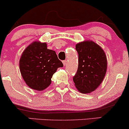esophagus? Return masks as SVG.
<instances>
[{"label":"esophagus","mask_w":129,"mask_h":129,"mask_svg":"<svg viewBox=\"0 0 129 129\" xmlns=\"http://www.w3.org/2000/svg\"><path fill=\"white\" fill-rule=\"evenodd\" d=\"M67 61L66 60H63L62 61V63H63V66H66V65L67 64Z\"/></svg>","instance_id":"34e87169"}]
</instances>
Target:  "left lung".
<instances>
[{"mask_svg": "<svg viewBox=\"0 0 129 129\" xmlns=\"http://www.w3.org/2000/svg\"><path fill=\"white\" fill-rule=\"evenodd\" d=\"M79 65L73 77L76 87L80 92L88 94L99 87L106 73L107 59L102 47L92 41L76 45Z\"/></svg>", "mask_w": 129, "mask_h": 129, "instance_id": "left-lung-1", "label": "left lung"}]
</instances>
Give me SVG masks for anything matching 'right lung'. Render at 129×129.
I'll list each match as a JSON object with an SVG mask.
<instances>
[{
    "label": "right lung",
    "mask_w": 129,
    "mask_h": 129,
    "mask_svg": "<svg viewBox=\"0 0 129 129\" xmlns=\"http://www.w3.org/2000/svg\"><path fill=\"white\" fill-rule=\"evenodd\" d=\"M23 80L29 87L43 91L50 85L52 76L63 63L46 43L34 41L23 52L19 62Z\"/></svg>",
    "instance_id": "add662e5"
}]
</instances>
